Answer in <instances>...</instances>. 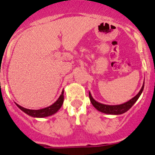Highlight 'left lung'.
Here are the masks:
<instances>
[{"mask_svg": "<svg viewBox=\"0 0 155 155\" xmlns=\"http://www.w3.org/2000/svg\"><path fill=\"white\" fill-rule=\"evenodd\" d=\"M144 88V84L142 86L141 89L140 90L139 93L136 95L135 97H134L133 99L128 101V102H125L124 104H121V105H104V104H101L100 102H97L93 99V97H91V94L89 92V98L90 101H91V104L94 105V107H96L99 111L102 113H105L107 114H114V115H119V114H122L124 113L127 112L130 107L133 106L134 104L135 103L141 94L142 91H143Z\"/></svg>", "mask_w": 155, "mask_h": 155, "instance_id": "8db88e82", "label": "left lung"}]
</instances>
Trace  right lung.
I'll return each instance as SVG.
<instances>
[{
  "mask_svg": "<svg viewBox=\"0 0 155 155\" xmlns=\"http://www.w3.org/2000/svg\"><path fill=\"white\" fill-rule=\"evenodd\" d=\"M64 102V90L61 92V94L59 97L58 100L55 102L54 104H53L52 105L49 106L48 107H45V108L40 109V110H30V109L25 108V107H21L20 105L16 104L17 107L22 110L23 112H25V114H27L28 115L33 116V117H39V118H42V117H46V116H49L53 115V114H55V113L58 111L59 109L61 107L62 104Z\"/></svg>",
  "mask_w": 155,
  "mask_h": 155,
  "instance_id": "obj_1",
  "label": "right lung"
}]
</instances>
